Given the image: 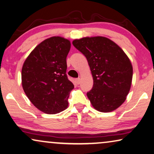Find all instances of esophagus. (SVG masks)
I'll list each match as a JSON object with an SVG mask.
<instances>
[{"label": "esophagus", "mask_w": 154, "mask_h": 154, "mask_svg": "<svg viewBox=\"0 0 154 154\" xmlns=\"http://www.w3.org/2000/svg\"><path fill=\"white\" fill-rule=\"evenodd\" d=\"M80 81H81V79H80V78H77V79H75V82H76L77 84H80Z\"/></svg>", "instance_id": "34e87169"}]
</instances>
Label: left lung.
<instances>
[{
  "mask_svg": "<svg viewBox=\"0 0 154 154\" xmlns=\"http://www.w3.org/2000/svg\"><path fill=\"white\" fill-rule=\"evenodd\" d=\"M72 44L88 61L93 86L87 93L93 106L111 112L123 104L131 86V63L121 48L103 36L75 39Z\"/></svg>",
  "mask_w": 154,
  "mask_h": 154,
  "instance_id": "obj_1",
  "label": "left lung"
}]
</instances>
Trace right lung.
<instances>
[{
  "instance_id": "obj_1",
  "label": "right lung",
  "mask_w": 154,
  "mask_h": 154,
  "mask_svg": "<svg viewBox=\"0 0 154 154\" xmlns=\"http://www.w3.org/2000/svg\"><path fill=\"white\" fill-rule=\"evenodd\" d=\"M70 41L52 36L42 41L25 61L22 86L30 102L43 113L56 114L68 107L74 85L66 75Z\"/></svg>"
}]
</instances>
